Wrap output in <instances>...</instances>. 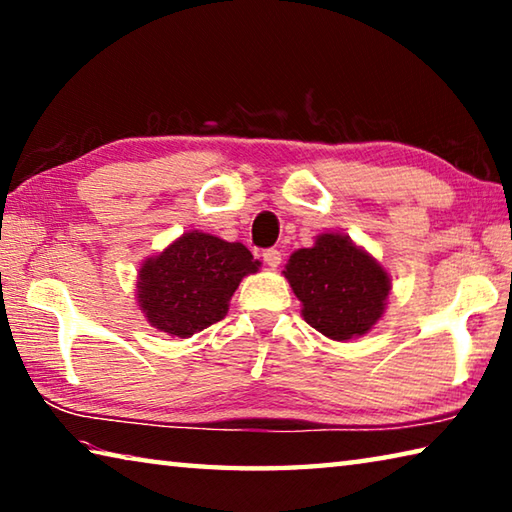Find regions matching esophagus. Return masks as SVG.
<instances>
[{"instance_id":"1","label":"esophagus","mask_w":512,"mask_h":512,"mask_svg":"<svg viewBox=\"0 0 512 512\" xmlns=\"http://www.w3.org/2000/svg\"><path fill=\"white\" fill-rule=\"evenodd\" d=\"M262 257H264V262L271 266V268H277V266H280V262H282V253L277 248H266L264 253H262Z\"/></svg>"}]
</instances>
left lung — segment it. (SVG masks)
Instances as JSON below:
<instances>
[{
  "label": "left lung",
  "instance_id": "8db88e82",
  "mask_svg": "<svg viewBox=\"0 0 512 512\" xmlns=\"http://www.w3.org/2000/svg\"><path fill=\"white\" fill-rule=\"evenodd\" d=\"M284 277L307 323L334 341L366 334L391 291L384 268L341 235H320L314 248L296 250Z\"/></svg>",
  "mask_w": 512,
  "mask_h": 512
}]
</instances>
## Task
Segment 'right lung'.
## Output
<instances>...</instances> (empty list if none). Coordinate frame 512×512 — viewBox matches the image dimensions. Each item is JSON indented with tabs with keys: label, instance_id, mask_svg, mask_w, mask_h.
<instances>
[{
	"label": "right lung",
	"instance_id": "1",
	"mask_svg": "<svg viewBox=\"0 0 512 512\" xmlns=\"http://www.w3.org/2000/svg\"><path fill=\"white\" fill-rule=\"evenodd\" d=\"M257 268L244 244L194 230L140 268L137 298L153 327L187 339L228 314L241 277Z\"/></svg>",
	"mask_w": 512,
	"mask_h": 512
}]
</instances>
